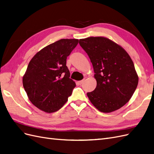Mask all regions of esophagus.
I'll list each match as a JSON object with an SVG mask.
<instances>
[{
  "instance_id": "34e87169",
  "label": "esophagus",
  "mask_w": 154,
  "mask_h": 154,
  "mask_svg": "<svg viewBox=\"0 0 154 154\" xmlns=\"http://www.w3.org/2000/svg\"><path fill=\"white\" fill-rule=\"evenodd\" d=\"M83 82H84V80H81V81H79L78 82V83H79V84H80V85H82V83H83Z\"/></svg>"
}]
</instances>
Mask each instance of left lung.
Masks as SVG:
<instances>
[{
	"mask_svg": "<svg viewBox=\"0 0 154 154\" xmlns=\"http://www.w3.org/2000/svg\"><path fill=\"white\" fill-rule=\"evenodd\" d=\"M89 57L97 82L87 96L97 109L111 112L131 98L138 76L131 58L121 46L105 37H89L79 41Z\"/></svg>",
	"mask_w": 154,
	"mask_h": 154,
	"instance_id": "left-lung-1",
	"label": "left lung"
}]
</instances>
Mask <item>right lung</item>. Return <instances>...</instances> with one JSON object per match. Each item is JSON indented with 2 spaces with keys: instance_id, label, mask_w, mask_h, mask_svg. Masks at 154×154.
Returning <instances> with one entry per match:
<instances>
[{
  "instance_id": "obj_1",
  "label": "right lung",
  "mask_w": 154,
  "mask_h": 154,
  "mask_svg": "<svg viewBox=\"0 0 154 154\" xmlns=\"http://www.w3.org/2000/svg\"><path fill=\"white\" fill-rule=\"evenodd\" d=\"M78 44L77 39H61L31 60L23 86L31 103L41 110L48 113L58 110L72 94L76 83L70 78L66 60Z\"/></svg>"
}]
</instances>
